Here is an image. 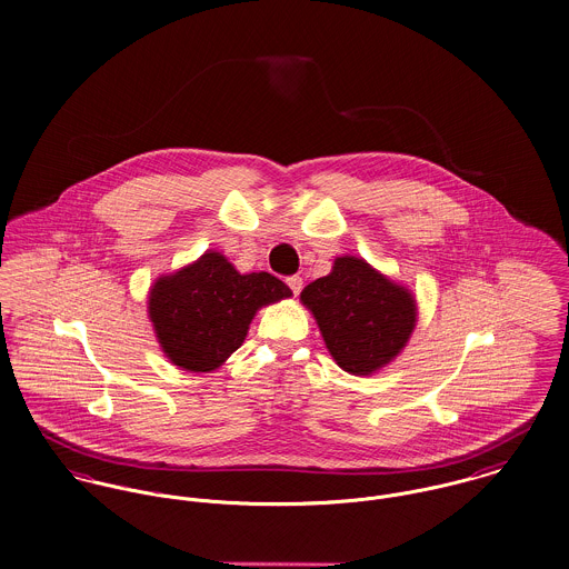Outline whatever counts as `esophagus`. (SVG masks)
Segmentation results:
<instances>
[{"instance_id":"34e87169","label":"esophagus","mask_w":569,"mask_h":569,"mask_svg":"<svg viewBox=\"0 0 569 569\" xmlns=\"http://www.w3.org/2000/svg\"><path fill=\"white\" fill-rule=\"evenodd\" d=\"M286 281H288V286H290V290H292L295 295H299V292H301V288H303V279H301L299 274H292V277H288Z\"/></svg>"}]
</instances>
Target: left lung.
I'll list each match as a JSON object with an SVG mask.
<instances>
[{
  "instance_id": "1",
  "label": "left lung",
  "mask_w": 569,
  "mask_h": 569,
  "mask_svg": "<svg viewBox=\"0 0 569 569\" xmlns=\"http://www.w3.org/2000/svg\"><path fill=\"white\" fill-rule=\"evenodd\" d=\"M301 301L345 371L367 376L385 367L416 328L413 297L358 257H339L328 277L312 281Z\"/></svg>"
}]
</instances>
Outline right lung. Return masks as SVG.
<instances>
[{
  "label": "right lung",
  "instance_id": "add662e5",
  "mask_svg": "<svg viewBox=\"0 0 569 569\" xmlns=\"http://www.w3.org/2000/svg\"><path fill=\"white\" fill-rule=\"evenodd\" d=\"M270 272L239 274L220 252L156 281L149 319L164 353L187 371H213L243 342L261 306L290 297Z\"/></svg>",
  "mask_w": 569,
  "mask_h": 569
}]
</instances>
